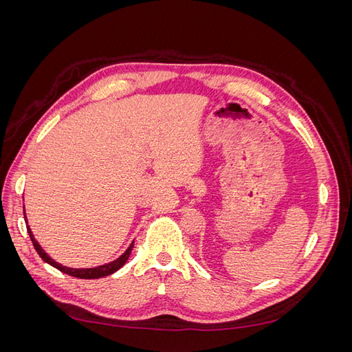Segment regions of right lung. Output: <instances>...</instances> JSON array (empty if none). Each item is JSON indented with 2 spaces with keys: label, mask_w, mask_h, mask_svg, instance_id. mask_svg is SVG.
Instances as JSON below:
<instances>
[{
  "label": "right lung",
  "mask_w": 352,
  "mask_h": 352,
  "mask_svg": "<svg viewBox=\"0 0 352 352\" xmlns=\"http://www.w3.org/2000/svg\"><path fill=\"white\" fill-rule=\"evenodd\" d=\"M23 214H25V207H23ZM25 220H26V216H25ZM28 223V220H26ZM28 228V233L30 236V241L32 243H34V247L36 250V252L39 254V257L44 260L45 263H48L50 265H52V267L58 269L60 272L66 273V274H70L73 276V278H79V279H98V278H104V276H109V274H113L114 272L119 270L120 267H123L124 263L127 261V258H129V255L132 252V248H133V242L129 245V248H127L119 258L109 263V264H102V265H98V267H91V269H70V267H66V265H61L60 263L52 260L50 255L42 250L41 245L38 243V241L34 238V233H32V230L29 229V226L26 225Z\"/></svg>",
  "instance_id": "right-lung-1"
}]
</instances>
